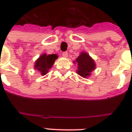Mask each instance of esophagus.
<instances>
[{
    "label": "esophagus",
    "instance_id": "34e87169",
    "mask_svg": "<svg viewBox=\"0 0 132 132\" xmlns=\"http://www.w3.org/2000/svg\"><path fill=\"white\" fill-rule=\"evenodd\" d=\"M62 56H63L64 58H67L68 57V53H67V52H63V53H62Z\"/></svg>",
    "mask_w": 132,
    "mask_h": 132
}]
</instances>
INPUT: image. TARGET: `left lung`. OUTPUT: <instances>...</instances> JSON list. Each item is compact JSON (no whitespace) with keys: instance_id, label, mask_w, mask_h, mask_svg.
Here are the masks:
<instances>
[{"instance_id":"1","label":"left lung","mask_w":132,"mask_h":132,"mask_svg":"<svg viewBox=\"0 0 132 132\" xmlns=\"http://www.w3.org/2000/svg\"><path fill=\"white\" fill-rule=\"evenodd\" d=\"M78 63L76 72L79 76L83 78H88L91 75V72L96 68L95 61L87 52H83L73 61V63Z\"/></svg>"}]
</instances>
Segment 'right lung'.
Here are the masks:
<instances>
[{
  "instance_id": "add662e5",
  "label": "right lung",
  "mask_w": 132,
  "mask_h": 132,
  "mask_svg": "<svg viewBox=\"0 0 132 132\" xmlns=\"http://www.w3.org/2000/svg\"><path fill=\"white\" fill-rule=\"evenodd\" d=\"M57 58L58 55L56 54H42L35 61L34 69L40 72L42 76H44L51 69Z\"/></svg>"
}]
</instances>
